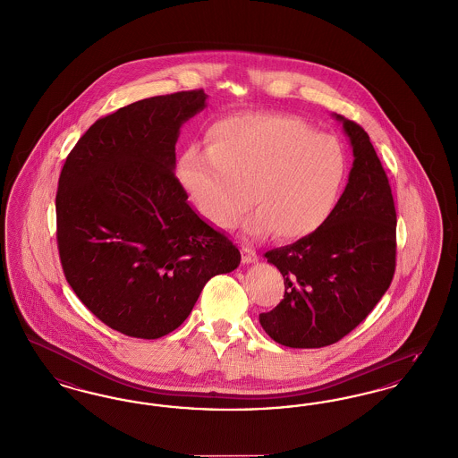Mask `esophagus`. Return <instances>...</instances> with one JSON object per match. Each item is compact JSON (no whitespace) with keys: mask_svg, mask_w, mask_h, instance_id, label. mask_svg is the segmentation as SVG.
Here are the masks:
<instances>
[{"mask_svg":"<svg viewBox=\"0 0 458 458\" xmlns=\"http://www.w3.org/2000/svg\"><path fill=\"white\" fill-rule=\"evenodd\" d=\"M241 253H242V263H255L259 259L257 251L250 246H241Z\"/></svg>","mask_w":458,"mask_h":458,"instance_id":"obj_1","label":"esophagus"}]
</instances>
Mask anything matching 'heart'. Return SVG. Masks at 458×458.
Here are the masks:
<instances>
[{
    "label": "heart",
    "instance_id": "heart-1",
    "mask_svg": "<svg viewBox=\"0 0 458 458\" xmlns=\"http://www.w3.org/2000/svg\"><path fill=\"white\" fill-rule=\"evenodd\" d=\"M207 141V152H182L178 178L214 227L233 229L250 201L255 212L246 233L296 241L334 212L347 178V156L335 137L296 116L241 113L216 121Z\"/></svg>",
    "mask_w": 458,
    "mask_h": 458
}]
</instances>
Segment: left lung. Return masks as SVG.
<instances>
[{
	"label": "left lung",
	"mask_w": 458,
	"mask_h": 458,
	"mask_svg": "<svg viewBox=\"0 0 458 458\" xmlns=\"http://www.w3.org/2000/svg\"><path fill=\"white\" fill-rule=\"evenodd\" d=\"M335 116L354 150L342 197L313 234L265 253L285 293L259 323L294 349L332 345L351 334L388 291L397 265V212L386 173L364 128Z\"/></svg>",
	"instance_id": "obj_1"
}]
</instances>
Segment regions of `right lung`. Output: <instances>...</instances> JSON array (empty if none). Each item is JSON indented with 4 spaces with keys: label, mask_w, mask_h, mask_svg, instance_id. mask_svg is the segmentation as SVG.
<instances>
[{
    "label": "right lung",
    "mask_w": 458,
    "mask_h": 458,
    "mask_svg": "<svg viewBox=\"0 0 458 458\" xmlns=\"http://www.w3.org/2000/svg\"><path fill=\"white\" fill-rule=\"evenodd\" d=\"M205 99L197 89L124 106L96 121L61 169L63 274L89 311L128 337L176 330L205 284L241 261L236 244L188 205L173 171L179 126Z\"/></svg>",
    "instance_id": "add662e5"
}]
</instances>
